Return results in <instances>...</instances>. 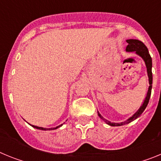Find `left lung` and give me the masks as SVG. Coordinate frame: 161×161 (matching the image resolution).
<instances>
[{
	"label": "left lung",
	"mask_w": 161,
	"mask_h": 161,
	"mask_svg": "<svg viewBox=\"0 0 161 161\" xmlns=\"http://www.w3.org/2000/svg\"><path fill=\"white\" fill-rule=\"evenodd\" d=\"M126 42L128 43L127 47L126 48V51L127 52H136V53L139 55H140L142 58L143 59V60L145 61V64H146V67H147V75H148L149 78V86L148 91H147V94L146 98H145L144 102L142 105V106L139 109L137 112H136L135 114L130 117V119H127L125 122H123V123H111L109 121L106 120V119H104L100 114L98 113V116L101 118L102 119H103L108 125L112 126H123V125L125 124H128L130 122L134 121L135 119H137L138 117H139L140 115L142 114L144 109L147 107V104L149 102V99H150L151 97V93H152V87H153V72H152V67H153V63H152V57H151L150 54L148 52V50H147V47L145 46L144 43L142 42L141 41L138 40V39H127L126 40Z\"/></svg>",
	"instance_id": "8db88e82"
}]
</instances>
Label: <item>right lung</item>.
Wrapping results in <instances>:
<instances>
[{
	"instance_id": "obj_1",
	"label": "right lung",
	"mask_w": 161,
	"mask_h": 161,
	"mask_svg": "<svg viewBox=\"0 0 161 161\" xmlns=\"http://www.w3.org/2000/svg\"><path fill=\"white\" fill-rule=\"evenodd\" d=\"M31 126H32L33 127H35V128L39 129V130H55V129H57L58 127L61 126V125H60V126H56V127H54V128H49V129L43 128V127H39V126H33V125H31Z\"/></svg>"
}]
</instances>
